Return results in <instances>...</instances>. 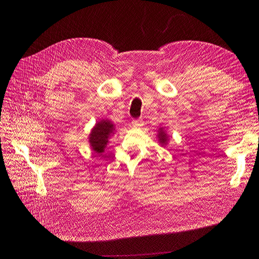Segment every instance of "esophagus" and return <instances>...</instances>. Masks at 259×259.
I'll return each mask as SVG.
<instances>
[{
	"label": "esophagus",
	"instance_id": "34e87169",
	"mask_svg": "<svg viewBox=\"0 0 259 259\" xmlns=\"http://www.w3.org/2000/svg\"><path fill=\"white\" fill-rule=\"evenodd\" d=\"M132 124L134 127H140L143 125V121H142V119H135V120H133Z\"/></svg>",
	"mask_w": 259,
	"mask_h": 259
}]
</instances>
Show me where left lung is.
<instances>
[{
	"mask_svg": "<svg viewBox=\"0 0 259 259\" xmlns=\"http://www.w3.org/2000/svg\"><path fill=\"white\" fill-rule=\"evenodd\" d=\"M158 141L161 144V146H165V144L168 143V136H167V133L161 127L158 131Z\"/></svg>",
	"mask_w": 259,
	"mask_h": 259,
	"instance_id": "8db88e82",
	"label": "left lung"
}]
</instances>
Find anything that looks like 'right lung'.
<instances>
[{
  "mask_svg": "<svg viewBox=\"0 0 259 259\" xmlns=\"http://www.w3.org/2000/svg\"><path fill=\"white\" fill-rule=\"evenodd\" d=\"M113 131L115 127L109 120H101L98 122L89 135V142L92 150L98 154L104 152Z\"/></svg>",
  "mask_w": 259,
  "mask_h": 259,
  "instance_id": "1",
  "label": "right lung"
}]
</instances>
